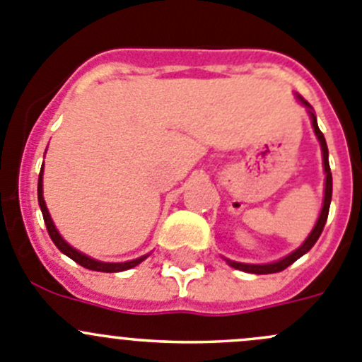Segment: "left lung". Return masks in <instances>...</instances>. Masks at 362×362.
I'll list each match as a JSON object with an SVG mask.
<instances>
[{
  "label": "left lung",
  "mask_w": 362,
  "mask_h": 362,
  "mask_svg": "<svg viewBox=\"0 0 362 362\" xmlns=\"http://www.w3.org/2000/svg\"><path fill=\"white\" fill-rule=\"evenodd\" d=\"M300 103L304 104L306 107L311 106L306 103V100L303 99V97H299ZM311 115V124H313V129H315V134H317L318 141H320V146H322V156H324V170H325V196H324V206H322V212H320V217H318L317 224H315L313 231L310 233V237L306 238V242H304L303 245H300L299 249H296V251L292 252V255H288L286 258L279 259V262H274V263H269V265H247V263H238V262H231V259H226L228 263H230L233 269H238V270H244V272H251V274H274V272H281V270H285L286 267L292 265L296 259H299L300 256L306 255L308 251H310L311 247L315 245V242L318 240V237H320V233L324 231V226H325V221H327V216H329V206H331V198H332V175H331V166H329V150H327V143H325V138L324 134H322V131L318 129V124H317V117H315L313 113L310 111Z\"/></svg>",
  "instance_id": "left-lung-1"
}]
</instances>
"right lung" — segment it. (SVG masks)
<instances>
[{
    "instance_id": "right-lung-1",
    "label": "right lung",
    "mask_w": 362,
    "mask_h": 362,
    "mask_svg": "<svg viewBox=\"0 0 362 362\" xmlns=\"http://www.w3.org/2000/svg\"><path fill=\"white\" fill-rule=\"evenodd\" d=\"M38 205H40L42 216H44V223H45V226H47L49 237H51V240L54 242L56 247H58L63 255H66L69 258H72L76 263H79L81 267H84V269L97 270V272H122V270L132 269V267H136L138 263H141L143 259L146 258V256H141V258L132 259V262H125V263H104V262H97V259H93V258H88L86 255H83V252H79V251H76L74 247H70V245L66 244L62 237H59L58 230L54 228V224H52V221H51V216H49V212H47V206H45L44 196H42V171H40V175H38Z\"/></svg>"
}]
</instances>
